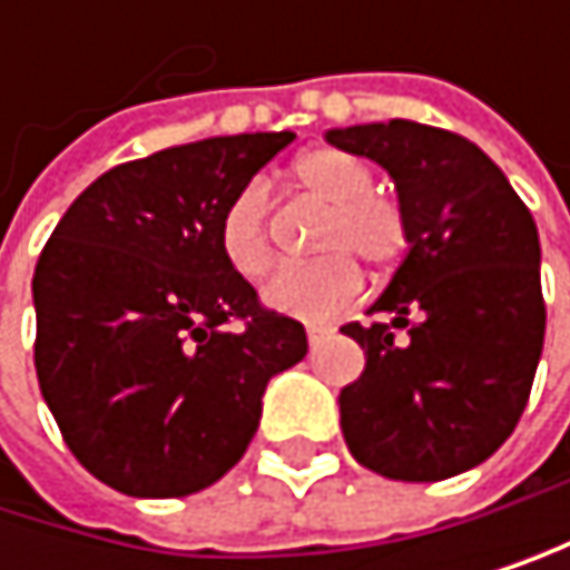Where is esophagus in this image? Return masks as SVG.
Here are the masks:
<instances>
[{"label":"esophagus","instance_id":"34e87169","mask_svg":"<svg viewBox=\"0 0 570 570\" xmlns=\"http://www.w3.org/2000/svg\"><path fill=\"white\" fill-rule=\"evenodd\" d=\"M327 332H332V327H327V324H307V342H311V345H317Z\"/></svg>","mask_w":570,"mask_h":570}]
</instances>
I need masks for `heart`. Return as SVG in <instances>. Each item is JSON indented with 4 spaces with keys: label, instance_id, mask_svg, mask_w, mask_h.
Listing matches in <instances>:
<instances>
[{
    "label": "heart",
    "instance_id": "obj_1",
    "mask_svg": "<svg viewBox=\"0 0 570 570\" xmlns=\"http://www.w3.org/2000/svg\"><path fill=\"white\" fill-rule=\"evenodd\" d=\"M294 180L327 205V218L317 238V253H327L304 266H283L263 287V301L291 317L324 321L345 311L362 291V269L390 266L406 249V222L400 208L376 198L372 174L352 153L335 146L307 149L294 160ZM218 249L225 263L246 279H259L269 263L266 238V190L246 184L225 205L218 218Z\"/></svg>",
    "mask_w": 570,
    "mask_h": 570
}]
</instances>
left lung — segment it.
<instances>
[{"mask_svg": "<svg viewBox=\"0 0 570 570\" xmlns=\"http://www.w3.org/2000/svg\"><path fill=\"white\" fill-rule=\"evenodd\" d=\"M324 139L380 164L406 222V256L345 324L365 368L338 396L358 465L396 482L469 472L507 441L543 348L537 225L485 153L465 136L390 119Z\"/></svg>", "mask_w": 570, "mask_h": 570, "instance_id": "obj_1", "label": "left lung"}]
</instances>
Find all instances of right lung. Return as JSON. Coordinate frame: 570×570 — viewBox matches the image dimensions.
Masks as SVG:
<instances>
[{"mask_svg":"<svg viewBox=\"0 0 570 570\" xmlns=\"http://www.w3.org/2000/svg\"><path fill=\"white\" fill-rule=\"evenodd\" d=\"M287 142L160 149L101 174L57 222L33 273V362L98 482L139 499L208 489L246 454L266 383L307 355L304 324L266 311L218 249L225 205Z\"/></svg>","mask_w":570,"mask_h":570,"instance_id":"obj_1","label":"right lung"}]
</instances>
